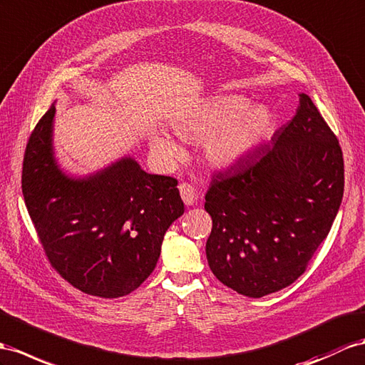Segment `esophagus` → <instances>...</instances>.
I'll return each instance as SVG.
<instances>
[{
	"label": "esophagus",
	"mask_w": 365,
	"mask_h": 365,
	"mask_svg": "<svg viewBox=\"0 0 365 365\" xmlns=\"http://www.w3.org/2000/svg\"><path fill=\"white\" fill-rule=\"evenodd\" d=\"M179 191L182 195V200L185 202V205H192L195 200V192H194V186L190 183H180L179 185Z\"/></svg>",
	"instance_id": "34e87169"
}]
</instances>
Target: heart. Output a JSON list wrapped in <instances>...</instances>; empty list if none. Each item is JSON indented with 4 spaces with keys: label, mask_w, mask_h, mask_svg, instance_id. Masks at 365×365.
<instances>
[{
    "label": "heart",
    "mask_w": 365,
    "mask_h": 365,
    "mask_svg": "<svg viewBox=\"0 0 365 365\" xmlns=\"http://www.w3.org/2000/svg\"><path fill=\"white\" fill-rule=\"evenodd\" d=\"M250 107V100L227 93L217 96L175 123V133L183 138L207 140L205 157L212 166H230L247 155L268 135L273 114L264 106ZM154 149L166 162H177L183 149L171 137L157 135Z\"/></svg>",
    "instance_id": "obj_1"
}]
</instances>
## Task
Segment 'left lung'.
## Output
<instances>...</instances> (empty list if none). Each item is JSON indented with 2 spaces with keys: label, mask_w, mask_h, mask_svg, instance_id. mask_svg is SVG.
<instances>
[{
  "label": "left lung",
  "mask_w": 365,
  "mask_h": 365,
  "mask_svg": "<svg viewBox=\"0 0 365 365\" xmlns=\"http://www.w3.org/2000/svg\"><path fill=\"white\" fill-rule=\"evenodd\" d=\"M296 115L250 160L212 174L205 210L211 272L223 285L262 297L301 277L329 236L344 194L338 137L301 93Z\"/></svg>",
  "instance_id": "8db88e82"
}]
</instances>
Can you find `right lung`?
<instances>
[{"label":"right lung","instance_id":"1","mask_svg":"<svg viewBox=\"0 0 365 365\" xmlns=\"http://www.w3.org/2000/svg\"><path fill=\"white\" fill-rule=\"evenodd\" d=\"M55 106L27 142L21 190L49 264L80 292L126 296L154 272L166 230L183 214L177 180L148 174L133 158L81 180L52 157Z\"/></svg>","mask_w":365,"mask_h":365}]
</instances>
